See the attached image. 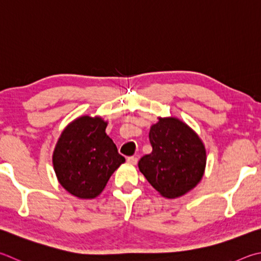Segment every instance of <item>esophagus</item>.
<instances>
[{
  "mask_svg": "<svg viewBox=\"0 0 261 261\" xmlns=\"http://www.w3.org/2000/svg\"><path fill=\"white\" fill-rule=\"evenodd\" d=\"M126 162L129 163V164H131V165H136L137 162H138V159L135 158V156H130V158H127Z\"/></svg>",
  "mask_w": 261,
  "mask_h": 261,
  "instance_id": "esophagus-1",
  "label": "esophagus"
}]
</instances>
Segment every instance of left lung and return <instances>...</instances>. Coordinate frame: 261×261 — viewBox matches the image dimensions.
I'll return each instance as SVG.
<instances>
[{
    "label": "left lung",
    "instance_id": "8db88e82",
    "mask_svg": "<svg viewBox=\"0 0 261 261\" xmlns=\"http://www.w3.org/2000/svg\"><path fill=\"white\" fill-rule=\"evenodd\" d=\"M158 118L149 130L153 150L140 159L138 167L160 195L177 198L202 180L206 149L200 136L178 117Z\"/></svg>",
    "mask_w": 261,
    "mask_h": 261
}]
</instances>
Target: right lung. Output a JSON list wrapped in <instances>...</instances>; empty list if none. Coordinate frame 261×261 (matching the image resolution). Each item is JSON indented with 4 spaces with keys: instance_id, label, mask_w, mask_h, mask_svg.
I'll list each match as a JSON object with an SVG mask.
<instances>
[{
    "instance_id": "add662e5",
    "label": "right lung",
    "mask_w": 261,
    "mask_h": 261,
    "mask_svg": "<svg viewBox=\"0 0 261 261\" xmlns=\"http://www.w3.org/2000/svg\"><path fill=\"white\" fill-rule=\"evenodd\" d=\"M108 122L82 115L61 132L52 154L57 179L69 194L83 200L96 198L125 159L107 136Z\"/></svg>"
}]
</instances>
